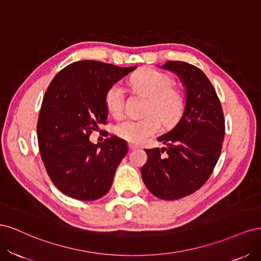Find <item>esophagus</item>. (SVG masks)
I'll list each match as a JSON object with an SVG mask.
<instances>
[{"label": "esophagus", "instance_id": "1", "mask_svg": "<svg viewBox=\"0 0 261 261\" xmlns=\"http://www.w3.org/2000/svg\"><path fill=\"white\" fill-rule=\"evenodd\" d=\"M128 148H129V150H135L138 148V146L134 145V144H128Z\"/></svg>", "mask_w": 261, "mask_h": 261}]
</instances>
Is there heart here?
<instances>
[{"label": "heart", "instance_id": "heart-1", "mask_svg": "<svg viewBox=\"0 0 261 261\" xmlns=\"http://www.w3.org/2000/svg\"><path fill=\"white\" fill-rule=\"evenodd\" d=\"M133 89L148 101L140 120L126 118L115 125V134L129 141L139 144L160 130L161 123L170 127L181 116L184 110V98L173 88V78L152 68H144L132 77ZM106 106L110 114L120 117L124 110V90L121 83L113 84L106 93ZM160 118L162 121L159 118Z\"/></svg>", "mask_w": 261, "mask_h": 261}]
</instances>
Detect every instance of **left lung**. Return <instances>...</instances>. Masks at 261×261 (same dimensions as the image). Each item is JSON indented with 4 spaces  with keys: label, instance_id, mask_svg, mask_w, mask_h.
<instances>
[{
    "label": "left lung",
    "instance_id": "obj_1",
    "mask_svg": "<svg viewBox=\"0 0 261 261\" xmlns=\"http://www.w3.org/2000/svg\"><path fill=\"white\" fill-rule=\"evenodd\" d=\"M161 68L179 77L186 89L185 108L174 127L158 137L167 147L146 149L141 177L158 198L174 200L206 183L219 160L225 126L217 92L202 70L179 61H169Z\"/></svg>",
    "mask_w": 261,
    "mask_h": 261
}]
</instances>
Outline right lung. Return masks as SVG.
Listing matches in <instances>:
<instances>
[{"label": "right lung", "mask_w": 261, "mask_h": 261, "mask_svg": "<svg viewBox=\"0 0 261 261\" xmlns=\"http://www.w3.org/2000/svg\"><path fill=\"white\" fill-rule=\"evenodd\" d=\"M135 68L80 61L63 68L49 85L38 118V144L46 173L63 194L90 201L111 188L127 145L116 136L94 145L89 136L107 122L108 89Z\"/></svg>", "instance_id": "right-lung-1"}]
</instances>
